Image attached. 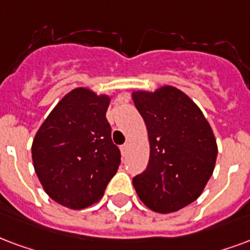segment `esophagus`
I'll return each mask as SVG.
<instances>
[{
  "instance_id": "34e87169",
  "label": "esophagus",
  "mask_w": 250,
  "mask_h": 250,
  "mask_svg": "<svg viewBox=\"0 0 250 250\" xmlns=\"http://www.w3.org/2000/svg\"><path fill=\"white\" fill-rule=\"evenodd\" d=\"M127 148H128V144L127 143H125L123 146H120V151H122V153H123V155L127 152Z\"/></svg>"
}]
</instances>
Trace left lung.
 Here are the masks:
<instances>
[{
	"mask_svg": "<svg viewBox=\"0 0 250 250\" xmlns=\"http://www.w3.org/2000/svg\"><path fill=\"white\" fill-rule=\"evenodd\" d=\"M132 101L149 140L148 166L132 179L135 191L153 212H176L201 195L213 173V131L200 108L176 87L134 91Z\"/></svg>",
	"mask_w": 250,
	"mask_h": 250,
	"instance_id": "1",
	"label": "left lung"
}]
</instances>
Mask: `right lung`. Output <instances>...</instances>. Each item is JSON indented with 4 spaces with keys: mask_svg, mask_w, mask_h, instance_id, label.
Returning a JSON list of instances; mask_svg holds the SVG:
<instances>
[{
    "mask_svg": "<svg viewBox=\"0 0 250 250\" xmlns=\"http://www.w3.org/2000/svg\"><path fill=\"white\" fill-rule=\"evenodd\" d=\"M108 95L74 88L54 107L37 131L31 158L47 195L70 209L101 200L120 164L106 119Z\"/></svg>",
    "mask_w": 250,
    "mask_h": 250,
    "instance_id": "right-lung-1",
    "label": "right lung"
}]
</instances>
